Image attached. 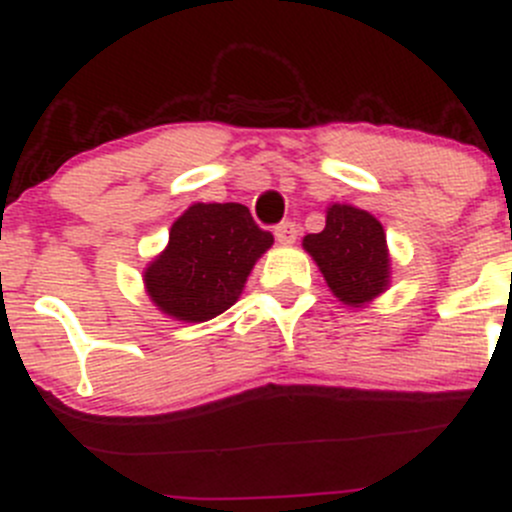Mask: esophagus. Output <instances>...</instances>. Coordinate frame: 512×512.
I'll return each instance as SVG.
<instances>
[{"label":"esophagus","mask_w":512,"mask_h":512,"mask_svg":"<svg viewBox=\"0 0 512 512\" xmlns=\"http://www.w3.org/2000/svg\"><path fill=\"white\" fill-rule=\"evenodd\" d=\"M275 237H277V242H280V245H292L294 240H297V225L294 223H280L275 227Z\"/></svg>","instance_id":"34e87169"}]
</instances>
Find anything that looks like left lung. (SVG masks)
<instances>
[{"label":"left lung","instance_id":"obj_1","mask_svg":"<svg viewBox=\"0 0 512 512\" xmlns=\"http://www.w3.org/2000/svg\"><path fill=\"white\" fill-rule=\"evenodd\" d=\"M302 245L314 257L334 297L349 307H361L389 287L386 232L366 210L329 205L324 230L304 237Z\"/></svg>","mask_w":512,"mask_h":512}]
</instances>
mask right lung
<instances>
[{
  "instance_id": "1",
  "label": "right lung",
  "mask_w": 512,
  "mask_h": 512,
  "mask_svg": "<svg viewBox=\"0 0 512 512\" xmlns=\"http://www.w3.org/2000/svg\"><path fill=\"white\" fill-rule=\"evenodd\" d=\"M275 237L240 203H195L170 227L168 247L146 267L151 302L180 322H208L242 294Z\"/></svg>"
}]
</instances>
